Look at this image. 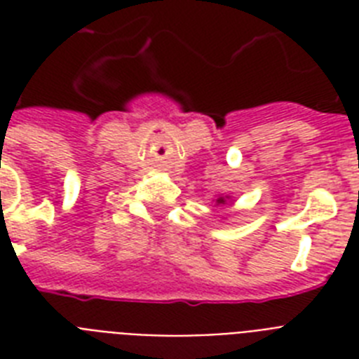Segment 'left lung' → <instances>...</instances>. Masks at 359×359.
Wrapping results in <instances>:
<instances>
[{
	"instance_id": "obj_1",
	"label": "left lung",
	"mask_w": 359,
	"mask_h": 359,
	"mask_svg": "<svg viewBox=\"0 0 359 359\" xmlns=\"http://www.w3.org/2000/svg\"><path fill=\"white\" fill-rule=\"evenodd\" d=\"M225 201H227V197H218V199H216L218 205H225Z\"/></svg>"
}]
</instances>
